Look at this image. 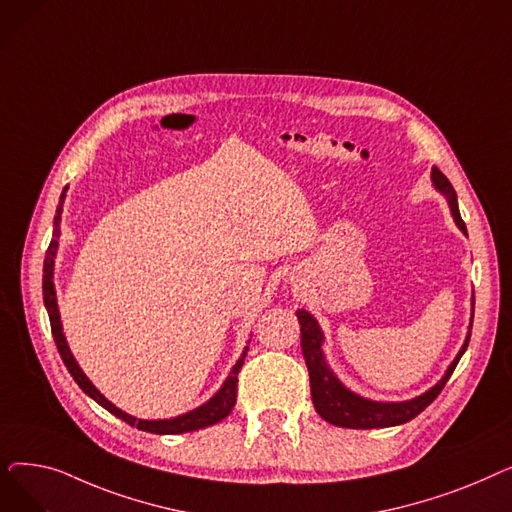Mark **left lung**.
<instances>
[{
	"label": "left lung",
	"instance_id": "left-lung-1",
	"mask_svg": "<svg viewBox=\"0 0 512 512\" xmlns=\"http://www.w3.org/2000/svg\"><path fill=\"white\" fill-rule=\"evenodd\" d=\"M432 184L436 191L446 199L454 224L459 226V230L463 234H467L454 188H452L450 180L436 166L432 168ZM473 307H475V299H471V319H469V332L465 336V342L461 346V351L456 353V357L448 365V369L444 371L442 378L432 388L425 390L423 394H419L411 400H398V402L371 400V398H365V396L353 392L351 388H346L326 361V355H324L326 336H324V332H321L317 319L309 311L297 309V319L301 324V348H303V357H305V363L309 369L311 398H313V407L319 413V417L332 425L348 427V429L394 427V425H402V423L415 419L425 407L432 405L434 398L442 392V388L450 380L456 363H459L461 357L465 355L467 346H469V338H471V328H473Z\"/></svg>",
	"mask_w": 512,
	"mask_h": 512
}]
</instances>
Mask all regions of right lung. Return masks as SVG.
I'll use <instances>...</instances> for the list:
<instances>
[{"mask_svg": "<svg viewBox=\"0 0 512 512\" xmlns=\"http://www.w3.org/2000/svg\"><path fill=\"white\" fill-rule=\"evenodd\" d=\"M66 191L68 186L60 195V205L56 209V218H53V238L49 242V249L45 253V261H43V303L49 315V324H51V334L53 340H56V346L60 351V357L64 361V365L68 367L70 375L74 378V382L78 384V388L83 390L87 396H91L97 405H101L103 409L110 411L112 415H116L118 419L126 421L132 427H139L143 432L149 434H159V436H174V434H186V432H195V429H203L209 427L213 423H218L222 419H226L230 415V411L236 405V384H238V373L242 363H245L249 346H245V351L238 357V361L234 363V367L230 369L228 378L224 380L222 388L215 392L207 402H203L201 407L182 413L178 417H170V419H139L132 417L128 413H124L122 409H118L114 402L107 400L95 386L93 382L87 378L85 371L80 369V365L76 363L68 340L64 336V328H62V319H60V309H58V297H56V284H53V267H56V255H58V247H60V222H62V211H64V199H66Z\"/></svg>", "mask_w": 512, "mask_h": 512, "instance_id": "right-lung-1", "label": "right lung"}]
</instances>
